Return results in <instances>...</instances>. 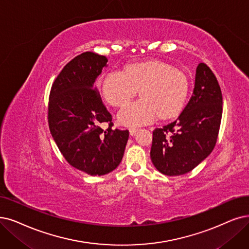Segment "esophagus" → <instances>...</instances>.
Returning <instances> with one entry per match:
<instances>
[{"label": "esophagus", "mask_w": 249, "mask_h": 249, "mask_svg": "<svg viewBox=\"0 0 249 249\" xmlns=\"http://www.w3.org/2000/svg\"><path fill=\"white\" fill-rule=\"evenodd\" d=\"M137 128L136 127H131L130 128V134H131V136H135L136 134H137Z\"/></svg>", "instance_id": "34e87169"}]
</instances>
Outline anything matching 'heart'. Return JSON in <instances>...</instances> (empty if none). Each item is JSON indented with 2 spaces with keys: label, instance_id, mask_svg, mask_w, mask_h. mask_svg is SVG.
Returning a JSON list of instances; mask_svg holds the SVG:
<instances>
[{
  "label": "heart",
  "instance_id": "heart-1",
  "mask_svg": "<svg viewBox=\"0 0 249 249\" xmlns=\"http://www.w3.org/2000/svg\"><path fill=\"white\" fill-rule=\"evenodd\" d=\"M105 101L123 107L140 90L141 99L127 105L118 113L123 124L138 126L152 123L159 115L166 119L180 114L189 93L187 75L162 61L128 64L124 72L111 71L100 84Z\"/></svg>",
  "mask_w": 249,
  "mask_h": 249
}]
</instances>
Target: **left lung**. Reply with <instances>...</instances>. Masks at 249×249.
Instances as JSON below:
<instances>
[{
  "mask_svg": "<svg viewBox=\"0 0 249 249\" xmlns=\"http://www.w3.org/2000/svg\"><path fill=\"white\" fill-rule=\"evenodd\" d=\"M223 113V96L212 69L198 64L193 95L176 121L153 131L150 157L166 176L191 172L211 154Z\"/></svg>",
  "mask_w": 249,
  "mask_h": 249,
  "instance_id": "obj_1",
  "label": "left lung"
}]
</instances>
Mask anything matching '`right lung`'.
<instances>
[{
    "mask_svg": "<svg viewBox=\"0 0 249 249\" xmlns=\"http://www.w3.org/2000/svg\"><path fill=\"white\" fill-rule=\"evenodd\" d=\"M106 63L105 56L93 52L74 57L55 78L49 96L48 123L57 147L69 164L91 176L115 170L128 139L127 130L112 128V116L94 87Z\"/></svg>",
    "mask_w": 249,
    "mask_h": 249,
    "instance_id": "add662e5",
    "label": "right lung"
}]
</instances>
